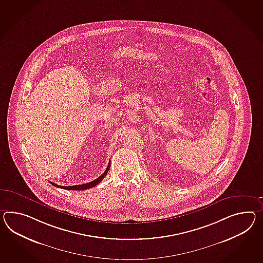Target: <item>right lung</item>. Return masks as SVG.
I'll return each instance as SVG.
<instances>
[{"instance_id":"1","label":"right lung","mask_w":263,"mask_h":263,"mask_svg":"<svg viewBox=\"0 0 263 263\" xmlns=\"http://www.w3.org/2000/svg\"><path fill=\"white\" fill-rule=\"evenodd\" d=\"M109 168H110V162L108 163V166L106 168V170L103 172V175L102 176H100L98 179H94L93 181H90V182H87V183H84V184H80V185H74V186H60L58 184H56V183H54V182H50L52 185L55 186V187H60V188H63V189H67V190H78V191H81V190H85V189H89V188H92V187H94V186H96L97 184H99L102 180H103V178L107 175V172H108Z\"/></svg>"}]
</instances>
